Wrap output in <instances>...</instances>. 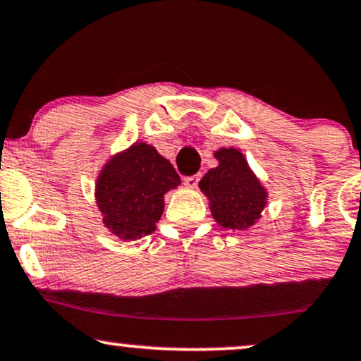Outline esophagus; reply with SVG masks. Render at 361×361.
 Here are the masks:
<instances>
[{
	"instance_id": "esophagus-1",
	"label": "esophagus",
	"mask_w": 361,
	"mask_h": 361,
	"mask_svg": "<svg viewBox=\"0 0 361 361\" xmlns=\"http://www.w3.org/2000/svg\"><path fill=\"white\" fill-rule=\"evenodd\" d=\"M198 181H200V176L198 175H193V176H186L185 178V186L190 190H195L198 186Z\"/></svg>"
}]
</instances>
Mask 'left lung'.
I'll use <instances>...</instances> for the list:
<instances>
[{"mask_svg": "<svg viewBox=\"0 0 361 361\" xmlns=\"http://www.w3.org/2000/svg\"><path fill=\"white\" fill-rule=\"evenodd\" d=\"M215 168L200 180V190L208 198L212 216L220 227L247 230L260 220L269 192L252 171L244 153L237 147L216 149Z\"/></svg>", "mask_w": 361, "mask_h": 361, "instance_id": "obj_1", "label": "left lung"}]
</instances>
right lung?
Masks as SVG:
<instances>
[{"label":"right lung","mask_w":361,"mask_h":361,"mask_svg":"<svg viewBox=\"0 0 361 361\" xmlns=\"http://www.w3.org/2000/svg\"><path fill=\"white\" fill-rule=\"evenodd\" d=\"M180 176L147 142H134L111 156L95 180V203L104 227L121 240H137L156 230L164 193L178 188Z\"/></svg>","instance_id":"add662e5"}]
</instances>
